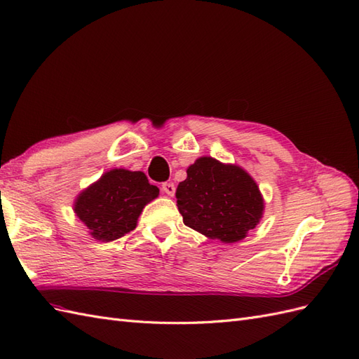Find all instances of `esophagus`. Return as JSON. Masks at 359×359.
Returning <instances> with one entry per match:
<instances>
[{"instance_id":"1","label":"esophagus","mask_w":359,"mask_h":359,"mask_svg":"<svg viewBox=\"0 0 359 359\" xmlns=\"http://www.w3.org/2000/svg\"><path fill=\"white\" fill-rule=\"evenodd\" d=\"M162 191L165 192L167 196H174V192H176V187H174L172 182H165L162 185Z\"/></svg>"}]
</instances>
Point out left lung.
<instances>
[{"mask_svg": "<svg viewBox=\"0 0 359 359\" xmlns=\"http://www.w3.org/2000/svg\"><path fill=\"white\" fill-rule=\"evenodd\" d=\"M177 208L183 223L209 240L241 241L264 215L258 183L236 163L201 156L179 183Z\"/></svg>", "mask_w": 359, "mask_h": 359, "instance_id": "left-lung-1", "label": "left lung"}]
</instances>
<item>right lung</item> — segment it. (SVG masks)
<instances>
[{
  "label": "right lung",
  "instance_id": "right-lung-1",
  "mask_svg": "<svg viewBox=\"0 0 359 359\" xmlns=\"http://www.w3.org/2000/svg\"><path fill=\"white\" fill-rule=\"evenodd\" d=\"M159 197L142 171L114 168L74 200V214L94 240L109 243L132 232L142 209Z\"/></svg>",
  "mask_w": 359,
  "mask_h": 359
}]
</instances>
